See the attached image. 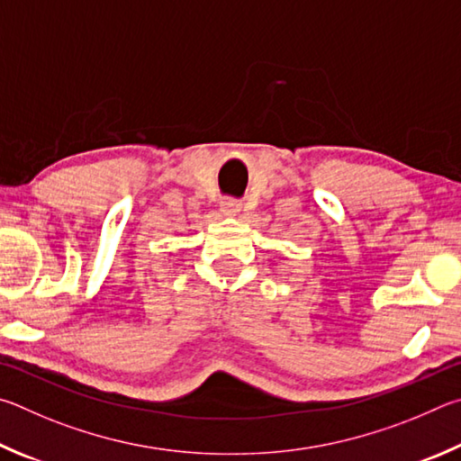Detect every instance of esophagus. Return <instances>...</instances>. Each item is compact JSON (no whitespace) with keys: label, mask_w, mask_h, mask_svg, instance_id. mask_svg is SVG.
<instances>
[{"label":"esophagus","mask_w":461,"mask_h":461,"mask_svg":"<svg viewBox=\"0 0 461 461\" xmlns=\"http://www.w3.org/2000/svg\"><path fill=\"white\" fill-rule=\"evenodd\" d=\"M240 208H243V204H240V202L235 200V198H222L221 200V210H222V214H226V216H237L240 212Z\"/></svg>","instance_id":"1"}]
</instances>
